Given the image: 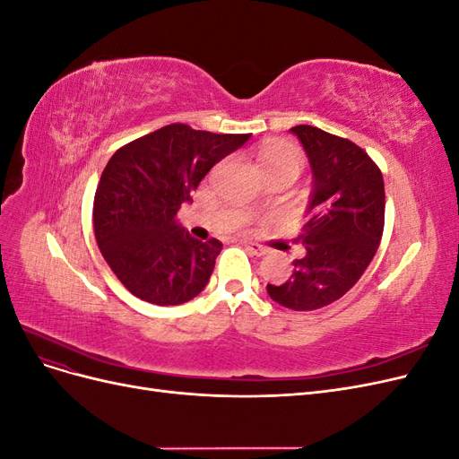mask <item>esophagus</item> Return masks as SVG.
<instances>
[{
	"instance_id": "34e87169",
	"label": "esophagus",
	"mask_w": 459,
	"mask_h": 459,
	"mask_svg": "<svg viewBox=\"0 0 459 459\" xmlns=\"http://www.w3.org/2000/svg\"><path fill=\"white\" fill-rule=\"evenodd\" d=\"M245 247H247V251H251L255 256H264V255H268V248L266 247H262V245H258V243H243Z\"/></svg>"
}]
</instances>
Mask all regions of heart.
<instances>
[{"mask_svg":"<svg viewBox=\"0 0 459 459\" xmlns=\"http://www.w3.org/2000/svg\"><path fill=\"white\" fill-rule=\"evenodd\" d=\"M264 170H295L299 174L302 166V152L289 143H270L264 149Z\"/></svg>","mask_w":459,"mask_h":459,"instance_id":"obj_1","label":"heart"}]
</instances>
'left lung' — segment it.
<instances>
[{
    "instance_id": "obj_1",
    "label": "left lung",
    "mask_w": 459,
    "mask_h": 459,
    "mask_svg": "<svg viewBox=\"0 0 459 459\" xmlns=\"http://www.w3.org/2000/svg\"><path fill=\"white\" fill-rule=\"evenodd\" d=\"M307 151L314 191L299 243L307 255L283 285L268 295L285 308H324L351 290L369 266L385 228V184L379 166L344 137L316 126L290 128Z\"/></svg>"
}]
</instances>
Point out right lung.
I'll use <instances>...</instances> for the list:
<instances>
[{
	"label": "right lung",
	"instance_id": "right-lung-1",
	"mask_svg": "<svg viewBox=\"0 0 459 459\" xmlns=\"http://www.w3.org/2000/svg\"><path fill=\"white\" fill-rule=\"evenodd\" d=\"M248 137L169 124L110 157L93 199L95 241L132 295L176 307L204 289L221 243L191 238L176 214L208 170Z\"/></svg>",
	"mask_w": 459,
	"mask_h": 459
}]
</instances>
